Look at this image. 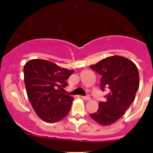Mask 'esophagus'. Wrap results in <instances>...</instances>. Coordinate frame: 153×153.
<instances>
[{
	"mask_svg": "<svg viewBox=\"0 0 153 153\" xmlns=\"http://www.w3.org/2000/svg\"><path fill=\"white\" fill-rule=\"evenodd\" d=\"M81 98L84 100H86V101H89V100H90V96L89 95H87L86 96H81Z\"/></svg>",
	"mask_w": 153,
	"mask_h": 153,
	"instance_id": "1",
	"label": "esophagus"
}]
</instances>
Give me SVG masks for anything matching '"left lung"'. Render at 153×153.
Masks as SVG:
<instances>
[{"label":"left lung","instance_id":"1","mask_svg":"<svg viewBox=\"0 0 153 153\" xmlns=\"http://www.w3.org/2000/svg\"><path fill=\"white\" fill-rule=\"evenodd\" d=\"M90 68L101 75V89L107 88L106 100L98 104L90 117L102 126H108L121 118L135 100L139 87V73L132 61L119 55L107 57Z\"/></svg>","mask_w":153,"mask_h":153}]
</instances>
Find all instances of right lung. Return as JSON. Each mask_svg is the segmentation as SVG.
<instances>
[{
    "label": "right lung",
    "mask_w": 153,
    "mask_h": 153,
    "mask_svg": "<svg viewBox=\"0 0 153 153\" xmlns=\"http://www.w3.org/2000/svg\"><path fill=\"white\" fill-rule=\"evenodd\" d=\"M74 72L41 59H32L24 67L27 96L38 116L48 123L65 118L74 98L59 90L67 85L66 80Z\"/></svg>",
    "instance_id": "obj_1"
}]
</instances>
